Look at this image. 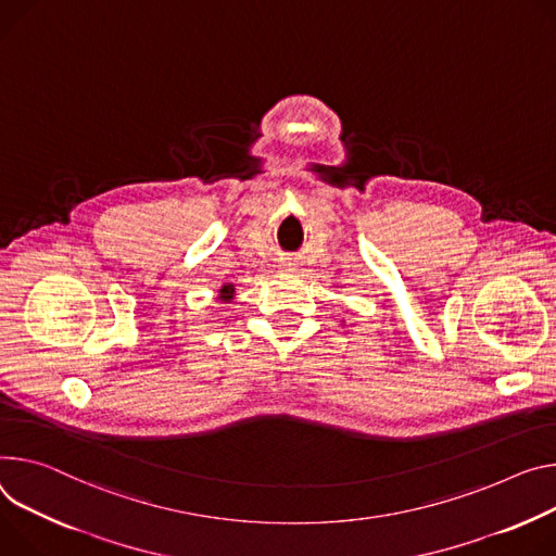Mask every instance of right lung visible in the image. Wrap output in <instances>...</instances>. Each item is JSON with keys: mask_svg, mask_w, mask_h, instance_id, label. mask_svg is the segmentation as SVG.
Here are the masks:
<instances>
[{"mask_svg": "<svg viewBox=\"0 0 556 556\" xmlns=\"http://www.w3.org/2000/svg\"><path fill=\"white\" fill-rule=\"evenodd\" d=\"M222 294H224V296H230V294H232V288H230V286H224V288H222Z\"/></svg>", "mask_w": 556, "mask_h": 556, "instance_id": "right-lung-1", "label": "right lung"}]
</instances>
